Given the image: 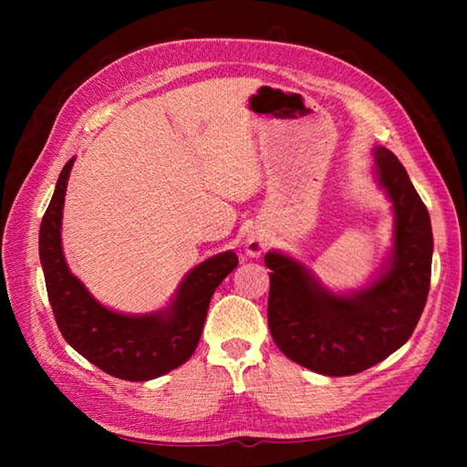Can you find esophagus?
Returning a JSON list of instances; mask_svg holds the SVG:
<instances>
[{"instance_id":"obj_1","label":"esophagus","mask_w":467,"mask_h":467,"mask_svg":"<svg viewBox=\"0 0 467 467\" xmlns=\"http://www.w3.org/2000/svg\"><path fill=\"white\" fill-rule=\"evenodd\" d=\"M266 247V239L263 234H257V232H251L247 235V242H245V251L249 257H259L261 253L265 251Z\"/></svg>"}]
</instances>
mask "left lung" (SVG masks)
<instances>
[{"instance_id":"1","label":"left lung","mask_w":467,"mask_h":467,"mask_svg":"<svg viewBox=\"0 0 467 467\" xmlns=\"http://www.w3.org/2000/svg\"><path fill=\"white\" fill-rule=\"evenodd\" d=\"M379 187L393 204V249L368 286L325 288L306 265L268 251V329L296 364L323 376H352L388 358L413 335L431 288L432 228L401 161L374 148Z\"/></svg>"}]
</instances>
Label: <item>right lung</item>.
<instances>
[{"mask_svg":"<svg viewBox=\"0 0 467 467\" xmlns=\"http://www.w3.org/2000/svg\"><path fill=\"white\" fill-rule=\"evenodd\" d=\"M72 165L74 158L62 169L38 234L40 263L56 323L67 345L103 372L129 381L160 378L192 357L212 294L237 266V255L223 251L196 265L182 278L173 302L160 312H112L69 273L64 259L62 210Z\"/></svg>","mask_w":467,"mask_h":467,"instance_id":"add662e5","label":"right lung"}]
</instances>
